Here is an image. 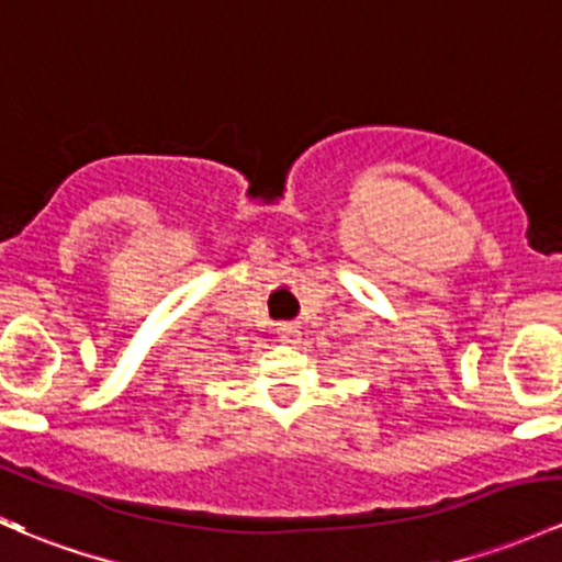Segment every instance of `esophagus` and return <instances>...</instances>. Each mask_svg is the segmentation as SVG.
Returning <instances> with one entry per match:
<instances>
[{
	"mask_svg": "<svg viewBox=\"0 0 562 562\" xmlns=\"http://www.w3.org/2000/svg\"><path fill=\"white\" fill-rule=\"evenodd\" d=\"M277 336H280V341H285V345H293V341L299 339V326L296 323H280V326H277Z\"/></svg>",
	"mask_w": 562,
	"mask_h": 562,
	"instance_id": "esophagus-1",
	"label": "esophagus"
}]
</instances>
